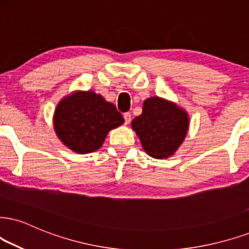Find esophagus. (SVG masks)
<instances>
[{
	"mask_svg": "<svg viewBox=\"0 0 249 249\" xmlns=\"http://www.w3.org/2000/svg\"><path fill=\"white\" fill-rule=\"evenodd\" d=\"M124 122H125V124H130V121H131V114L129 112L128 113H124Z\"/></svg>",
	"mask_w": 249,
	"mask_h": 249,
	"instance_id": "esophagus-1",
	"label": "esophagus"
}]
</instances>
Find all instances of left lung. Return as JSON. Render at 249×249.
<instances>
[{
	"instance_id": "8db88e82",
	"label": "left lung",
	"mask_w": 249,
	"mask_h": 249,
	"mask_svg": "<svg viewBox=\"0 0 249 249\" xmlns=\"http://www.w3.org/2000/svg\"><path fill=\"white\" fill-rule=\"evenodd\" d=\"M131 128L144 151L156 159L170 158L185 141L189 129L187 110L161 97L144 100L142 114L131 121Z\"/></svg>"
}]
</instances>
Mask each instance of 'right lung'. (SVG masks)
Returning a JSON list of instances; mask_svg holds the SVG:
<instances>
[{
  "mask_svg": "<svg viewBox=\"0 0 249 249\" xmlns=\"http://www.w3.org/2000/svg\"><path fill=\"white\" fill-rule=\"evenodd\" d=\"M124 122L116 107L93 91H73L57 104L53 115L56 136L79 155L101 148L109 130Z\"/></svg>",
  "mask_w": 249,
  "mask_h": 249,
  "instance_id": "right-lung-1",
  "label": "right lung"
}]
</instances>
